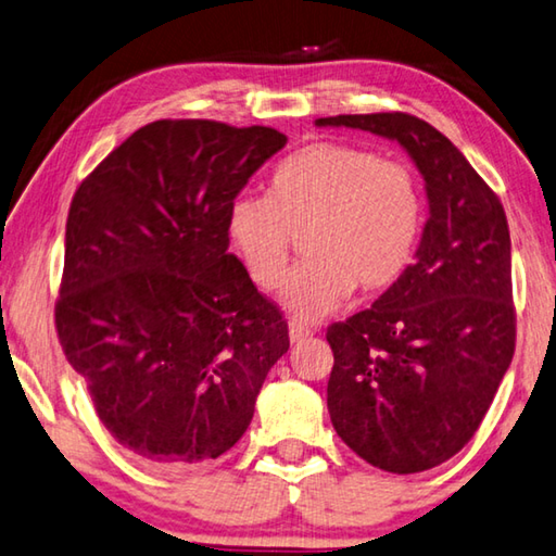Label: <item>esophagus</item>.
Masks as SVG:
<instances>
[{
	"mask_svg": "<svg viewBox=\"0 0 556 556\" xmlns=\"http://www.w3.org/2000/svg\"><path fill=\"white\" fill-rule=\"evenodd\" d=\"M311 336H313V330L306 328V326H301V323H291V326H289V340L291 342H304Z\"/></svg>",
	"mask_w": 556,
	"mask_h": 556,
	"instance_id": "esophagus-1",
	"label": "esophagus"
}]
</instances>
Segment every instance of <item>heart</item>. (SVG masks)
<instances>
[{"instance_id": "b5f03b06", "label": "heart", "mask_w": 556, "mask_h": 556, "mask_svg": "<svg viewBox=\"0 0 556 556\" xmlns=\"http://www.w3.org/2000/svg\"><path fill=\"white\" fill-rule=\"evenodd\" d=\"M426 226V194L408 165L369 148L313 143L281 163L267 197L228 206L226 233L260 289H275L294 236L306 260L291 271L281 301L301 320L336 311L352 289H391L416 257Z\"/></svg>"}]
</instances>
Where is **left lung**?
Returning <instances> with one entry per match:
<instances>
[{
    "mask_svg": "<svg viewBox=\"0 0 556 556\" xmlns=\"http://www.w3.org/2000/svg\"><path fill=\"white\" fill-rule=\"evenodd\" d=\"M316 126L396 140L426 179L416 260L371 308L330 326L328 410L371 467L416 473L479 430L516 350L506 211L452 140L410 114H345Z\"/></svg>",
    "mask_w": 556,
    "mask_h": 556,
    "instance_id": "obj_1",
    "label": "left lung"
}]
</instances>
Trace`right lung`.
<instances>
[{
	"label": "right lung",
	"instance_id": "1",
	"mask_svg": "<svg viewBox=\"0 0 556 556\" xmlns=\"http://www.w3.org/2000/svg\"><path fill=\"white\" fill-rule=\"evenodd\" d=\"M287 146L267 126L155 121L75 191L55 328L104 428L187 469L248 430L287 320L228 252L226 214Z\"/></svg>",
	"mask_w": 556,
	"mask_h": 556
}]
</instances>
